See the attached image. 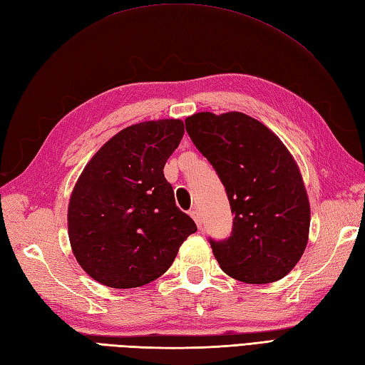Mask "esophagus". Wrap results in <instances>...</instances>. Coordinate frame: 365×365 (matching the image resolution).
<instances>
[{
    "instance_id": "34e87169",
    "label": "esophagus",
    "mask_w": 365,
    "mask_h": 365,
    "mask_svg": "<svg viewBox=\"0 0 365 365\" xmlns=\"http://www.w3.org/2000/svg\"><path fill=\"white\" fill-rule=\"evenodd\" d=\"M190 215H191V217L194 219V221H196L197 227H199V228H202V221H200V215H199V211H197V210H191V211H190Z\"/></svg>"
}]
</instances>
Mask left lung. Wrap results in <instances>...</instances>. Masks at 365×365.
<instances>
[{
	"label": "left lung",
	"mask_w": 365,
	"mask_h": 365,
	"mask_svg": "<svg viewBox=\"0 0 365 365\" xmlns=\"http://www.w3.org/2000/svg\"><path fill=\"white\" fill-rule=\"evenodd\" d=\"M186 132L224 183L233 217L228 240H210L219 266L244 283H272L300 261L311 208L300 169L277 135L241 112H199Z\"/></svg>",
	"instance_id": "left-lung-1"
}]
</instances>
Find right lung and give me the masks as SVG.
I'll list each match as a JSON object with an SVG mask.
<instances>
[{
	"instance_id": "1",
	"label": "right lung",
	"mask_w": 365,
	"mask_h": 365,
	"mask_svg": "<svg viewBox=\"0 0 365 365\" xmlns=\"http://www.w3.org/2000/svg\"><path fill=\"white\" fill-rule=\"evenodd\" d=\"M183 133L182 120L129 125L83 168L68 205V236L76 259L98 283L129 289L154 282L197 230L177 208L163 174Z\"/></svg>"
}]
</instances>
